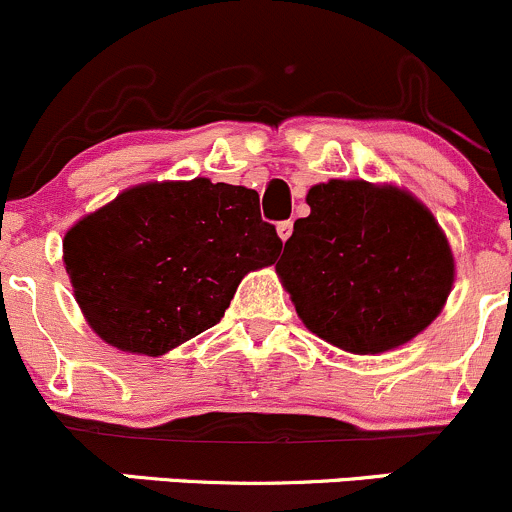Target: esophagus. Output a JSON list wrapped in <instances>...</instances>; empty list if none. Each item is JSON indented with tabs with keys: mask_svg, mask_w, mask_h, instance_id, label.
Segmentation results:
<instances>
[{
	"mask_svg": "<svg viewBox=\"0 0 512 512\" xmlns=\"http://www.w3.org/2000/svg\"><path fill=\"white\" fill-rule=\"evenodd\" d=\"M292 230H294L292 220H285V223H277V235H280L282 242L289 240V235H292Z\"/></svg>",
	"mask_w": 512,
	"mask_h": 512,
	"instance_id": "obj_1",
	"label": "esophagus"
}]
</instances>
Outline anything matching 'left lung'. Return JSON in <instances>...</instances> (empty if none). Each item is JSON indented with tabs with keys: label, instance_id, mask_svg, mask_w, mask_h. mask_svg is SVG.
Wrapping results in <instances>:
<instances>
[{
	"label": "left lung",
	"instance_id": "1",
	"mask_svg": "<svg viewBox=\"0 0 512 512\" xmlns=\"http://www.w3.org/2000/svg\"><path fill=\"white\" fill-rule=\"evenodd\" d=\"M277 275L309 332L352 354L411 342L441 314L453 255L431 210L394 185L309 188Z\"/></svg>",
	"mask_w": 512,
	"mask_h": 512
}]
</instances>
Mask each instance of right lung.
Returning <instances> with one entry per match:
<instances>
[{"instance_id": "obj_1", "label": "right lung", "mask_w": 512, "mask_h": 512, "mask_svg": "<svg viewBox=\"0 0 512 512\" xmlns=\"http://www.w3.org/2000/svg\"><path fill=\"white\" fill-rule=\"evenodd\" d=\"M282 250L260 195L208 178L143 183L64 235V265L91 329L160 356L223 319L242 277Z\"/></svg>"}]
</instances>
